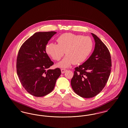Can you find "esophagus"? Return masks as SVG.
Instances as JSON below:
<instances>
[{
    "label": "esophagus",
    "mask_w": 128,
    "mask_h": 128,
    "mask_svg": "<svg viewBox=\"0 0 128 128\" xmlns=\"http://www.w3.org/2000/svg\"><path fill=\"white\" fill-rule=\"evenodd\" d=\"M67 71V70H66V69H61V73H62V74L65 73Z\"/></svg>",
    "instance_id": "34e87169"
}]
</instances>
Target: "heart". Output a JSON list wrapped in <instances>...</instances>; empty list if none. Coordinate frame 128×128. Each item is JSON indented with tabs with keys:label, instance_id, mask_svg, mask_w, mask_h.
<instances>
[{
	"label": "heart",
	"instance_id": "b5f03b06",
	"mask_svg": "<svg viewBox=\"0 0 128 128\" xmlns=\"http://www.w3.org/2000/svg\"><path fill=\"white\" fill-rule=\"evenodd\" d=\"M58 44L51 43L46 46V52L53 60L58 61L65 54L66 56L58 67L66 68L72 63L78 64L85 61L91 54L94 43L90 37L72 33H65L58 37Z\"/></svg>",
	"mask_w": 128,
	"mask_h": 128
}]
</instances>
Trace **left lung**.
Returning a JSON list of instances; mask_svg holds the SVG:
<instances>
[{
    "label": "left lung",
    "instance_id": "8db88e82",
    "mask_svg": "<svg viewBox=\"0 0 128 128\" xmlns=\"http://www.w3.org/2000/svg\"><path fill=\"white\" fill-rule=\"evenodd\" d=\"M95 48L89 58L75 68L71 80L74 92L82 98H89L102 91L110 77L112 62L110 51L96 35L92 33Z\"/></svg>",
    "mask_w": 128,
    "mask_h": 128
}]
</instances>
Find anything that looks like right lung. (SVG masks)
Returning a JSON list of instances; mask_svg holds the SVG:
<instances>
[{
  "label": "right lung",
  "mask_w": 128,
  "mask_h": 128,
  "mask_svg": "<svg viewBox=\"0 0 128 128\" xmlns=\"http://www.w3.org/2000/svg\"><path fill=\"white\" fill-rule=\"evenodd\" d=\"M56 33L36 32L18 50L16 61L18 79L26 91L33 96L42 97L51 92L61 74L60 68L48 70L54 62L46 52V45Z\"/></svg>",
  "instance_id": "1"
}]
</instances>
